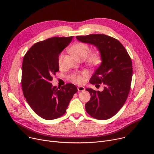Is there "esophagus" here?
I'll use <instances>...</instances> for the list:
<instances>
[{
	"label": "esophagus",
	"instance_id": "34e87169",
	"mask_svg": "<svg viewBox=\"0 0 154 154\" xmlns=\"http://www.w3.org/2000/svg\"><path fill=\"white\" fill-rule=\"evenodd\" d=\"M77 90L79 92H83L85 91V87L83 86H78Z\"/></svg>",
	"mask_w": 154,
	"mask_h": 154
}]
</instances>
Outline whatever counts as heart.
Instances as JSON below:
<instances>
[{
    "label": "heart",
    "mask_w": 154,
    "mask_h": 154,
    "mask_svg": "<svg viewBox=\"0 0 154 154\" xmlns=\"http://www.w3.org/2000/svg\"><path fill=\"white\" fill-rule=\"evenodd\" d=\"M71 52L74 54L79 60H84L86 58V62L88 66L91 67H97L101 63L102 56L99 51H95L89 54L90 48L85 43L78 42L75 44L70 48ZM89 55H88V54ZM63 53L61 52L58 57V63L60 66L62 63ZM85 74H74L70 76L71 81L76 84H82L84 80Z\"/></svg>",
    "instance_id": "b5f03b06"
}]
</instances>
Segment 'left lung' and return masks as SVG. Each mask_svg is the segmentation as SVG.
Returning <instances> with one entry per match:
<instances>
[{
    "instance_id": "1",
    "label": "left lung",
    "mask_w": 154,
    "mask_h": 154,
    "mask_svg": "<svg viewBox=\"0 0 154 154\" xmlns=\"http://www.w3.org/2000/svg\"><path fill=\"white\" fill-rule=\"evenodd\" d=\"M76 38L80 42L96 47L102 56V63L89 82L103 84V90L100 92L86 88L91 96L85 104L86 111L95 119H109L122 108L130 92L133 73L131 59L123 45L112 37L91 34Z\"/></svg>"
}]
</instances>
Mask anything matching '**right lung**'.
Listing matches in <instances>:
<instances>
[{
  "mask_svg": "<svg viewBox=\"0 0 154 154\" xmlns=\"http://www.w3.org/2000/svg\"><path fill=\"white\" fill-rule=\"evenodd\" d=\"M73 36L52 37L32 45L23 57L22 88L24 97L36 114L45 120L62 116L77 87L67 84L61 88L51 83L59 70L58 57L72 41Z\"/></svg>",
  "mask_w": 154,
  "mask_h": 154,
  "instance_id": "1",
  "label": "right lung"
}]
</instances>
